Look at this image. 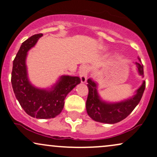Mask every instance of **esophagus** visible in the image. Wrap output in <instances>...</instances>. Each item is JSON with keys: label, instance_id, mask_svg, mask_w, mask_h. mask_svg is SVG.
I'll use <instances>...</instances> for the list:
<instances>
[{"label": "esophagus", "instance_id": "34e87169", "mask_svg": "<svg viewBox=\"0 0 157 157\" xmlns=\"http://www.w3.org/2000/svg\"><path fill=\"white\" fill-rule=\"evenodd\" d=\"M88 73H89V67L86 65H83L79 71V77L81 78V82L85 83L86 82Z\"/></svg>", "mask_w": 157, "mask_h": 157}]
</instances>
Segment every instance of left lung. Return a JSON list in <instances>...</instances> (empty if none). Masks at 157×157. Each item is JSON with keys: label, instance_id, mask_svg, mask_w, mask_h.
<instances>
[{"label": "left lung", "instance_id": "8db88e82", "mask_svg": "<svg viewBox=\"0 0 157 157\" xmlns=\"http://www.w3.org/2000/svg\"><path fill=\"white\" fill-rule=\"evenodd\" d=\"M139 61L141 62L140 58ZM136 64L140 75L144 76L143 64L139 62H136ZM87 83L89 93L86 99V109L88 115L97 122L109 124L118 123L132 113L140 101L145 88L144 81L140 87L137 90L136 95L132 98L118 103H107L103 101L99 97L96 83L91 78L88 79Z\"/></svg>", "mask_w": 157, "mask_h": 157}]
</instances>
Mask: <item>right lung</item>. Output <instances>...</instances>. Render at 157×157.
Masks as SVG:
<instances>
[{
  "label": "right lung",
  "instance_id": "obj_1",
  "mask_svg": "<svg viewBox=\"0 0 157 157\" xmlns=\"http://www.w3.org/2000/svg\"><path fill=\"white\" fill-rule=\"evenodd\" d=\"M42 34H34L22 43L13 61L11 82L16 98L29 115L38 119L53 118L63 109L67 94L81 82L77 76L63 75L51 90H41L29 82L25 59Z\"/></svg>",
  "mask_w": 157,
  "mask_h": 157
}]
</instances>
